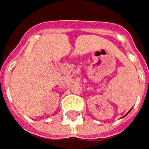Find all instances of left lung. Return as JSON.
Wrapping results in <instances>:
<instances>
[{
  "instance_id": "1",
  "label": "left lung",
  "mask_w": 149,
  "mask_h": 149,
  "mask_svg": "<svg viewBox=\"0 0 149 149\" xmlns=\"http://www.w3.org/2000/svg\"><path fill=\"white\" fill-rule=\"evenodd\" d=\"M130 111H131V109H130V110H129V111L128 112V113H129V112H130ZM128 113H127V114H128ZM127 114H126V115H127ZM126 115H124V116H123V117H125V116H126Z\"/></svg>"
}]
</instances>
